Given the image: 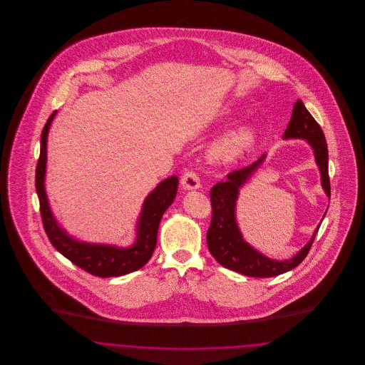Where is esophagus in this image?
Listing matches in <instances>:
<instances>
[{"instance_id":"esophagus-1","label":"esophagus","mask_w":365,"mask_h":365,"mask_svg":"<svg viewBox=\"0 0 365 365\" xmlns=\"http://www.w3.org/2000/svg\"><path fill=\"white\" fill-rule=\"evenodd\" d=\"M180 183H182V187L185 190H197V189L201 187L198 175L192 173V171H189V173L183 175L182 179H180Z\"/></svg>"}]
</instances>
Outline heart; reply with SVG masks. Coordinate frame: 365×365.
Returning <instances> with one entry per match:
<instances>
[{"label":"heart","mask_w":365,"mask_h":365,"mask_svg":"<svg viewBox=\"0 0 365 365\" xmlns=\"http://www.w3.org/2000/svg\"><path fill=\"white\" fill-rule=\"evenodd\" d=\"M259 139V128L255 124H243L219 139L210 150L213 161L230 165L238 163L249 153Z\"/></svg>","instance_id":"1"}]
</instances>
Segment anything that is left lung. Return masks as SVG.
<instances>
[{"instance_id": "1", "label": "left lung", "mask_w": 365, "mask_h": 365, "mask_svg": "<svg viewBox=\"0 0 365 365\" xmlns=\"http://www.w3.org/2000/svg\"><path fill=\"white\" fill-rule=\"evenodd\" d=\"M283 139H304L312 148L314 161L320 171L322 187L330 198L329 149L326 137L301 100H297L294 104L292 119L283 134ZM265 158L267 155H262L252 165L227 175L226 182L215 185L210 191L212 222L207 232L209 252L223 267L253 278L278 277L295 268L309 253L320 227L319 225L314 228L309 242L298 250L292 259L286 260L269 259L245 241L237 222V201L245 183L257 173Z\"/></svg>"}]
</instances>
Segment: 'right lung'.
Instances as JSON below:
<instances>
[{"label":"right lung","instance_id":"right-lung-1","mask_svg":"<svg viewBox=\"0 0 365 365\" xmlns=\"http://www.w3.org/2000/svg\"><path fill=\"white\" fill-rule=\"evenodd\" d=\"M57 112H53L42 130L41 153L35 173V187L41 205L43 228L53 246L71 262L88 274L100 278L122 277L142 268L150 260L156 247L157 231L164 212L174 202L178 191V176L173 175L161 180L148 194L135 225V240L130 246L79 241L63 228L53 215L45 190V175L48 160V134Z\"/></svg>","mask_w":365,"mask_h":365}]
</instances>
